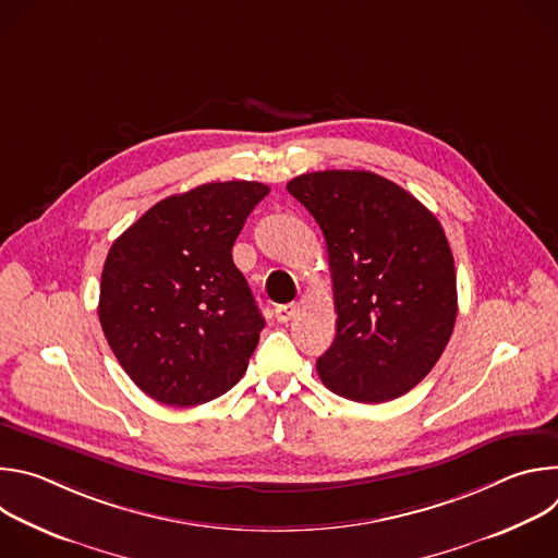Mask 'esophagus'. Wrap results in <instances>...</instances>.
I'll use <instances>...</instances> for the list:
<instances>
[{"label": "esophagus", "mask_w": 558, "mask_h": 558, "mask_svg": "<svg viewBox=\"0 0 558 558\" xmlns=\"http://www.w3.org/2000/svg\"><path fill=\"white\" fill-rule=\"evenodd\" d=\"M298 308H300V306H298L295 302L278 304V306H276V320H278V323H289V320H293Z\"/></svg>", "instance_id": "34e87169"}]
</instances>
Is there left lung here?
Segmentation results:
<instances>
[{
  "label": "left lung",
  "instance_id": "8db88e82",
  "mask_svg": "<svg viewBox=\"0 0 558 558\" xmlns=\"http://www.w3.org/2000/svg\"><path fill=\"white\" fill-rule=\"evenodd\" d=\"M287 190L320 225L338 333L317 375L340 397L381 404L417 386L457 320V274L439 220L364 170L295 177Z\"/></svg>",
  "mask_w": 558,
  "mask_h": 558
}]
</instances>
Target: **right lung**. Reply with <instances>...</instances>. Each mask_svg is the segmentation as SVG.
Returning <instances> with one entry per match:
<instances>
[{"mask_svg": "<svg viewBox=\"0 0 558 558\" xmlns=\"http://www.w3.org/2000/svg\"><path fill=\"white\" fill-rule=\"evenodd\" d=\"M267 194L256 181L205 183L156 203L112 243L99 320L151 400L198 407L245 375L265 320L231 247Z\"/></svg>", "mask_w": 558, "mask_h": 558, "instance_id": "add662e5", "label": "right lung"}]
</instances>
